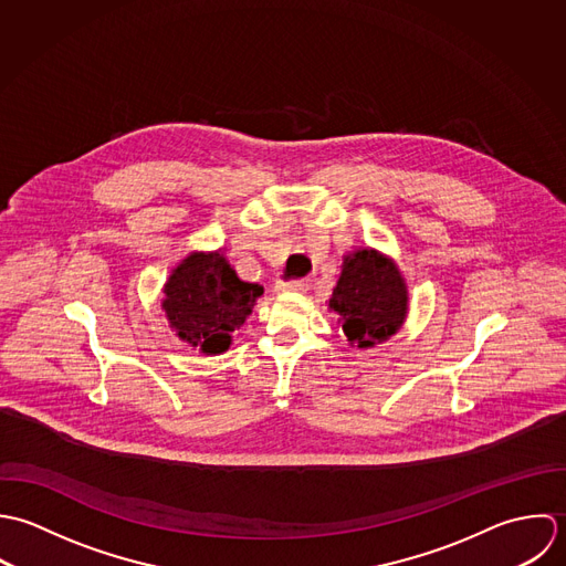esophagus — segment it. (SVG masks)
<instances>
[{"label": "esophagus", "instance_id": "esophagus-1", "mask_svg": "<svg viewBox=\"0 0 566 566\" xmlns=\"http://www.w3.org/2000/svg\"><path fill=\"white\" fill-rule=\"evenodd\" d=\"M308 286H311V282L306 277H297V280H289V282L277 284V291H282V293H304Z\"/></svg>", "mask_w": 566, "mask_h": 566}]
</instances>
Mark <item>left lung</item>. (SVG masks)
<instances>
[{
    "instance_id": "8db88e82",
    "label": "left lung",
    "mask_w": 566,
    "mask_h": 566,
    "mask_svg": "<svg viewBox=\"0 0 566 566\" xmlns=\"http://www.w3.org/2000/svg\"><path fill=\"white\" fill-rule=\"evenodd\" d=\"M349 343L371 347L396 335L407 315V286L391 260L360 249L343 260L331 304Z\"/></svg>"
}]
</instances>
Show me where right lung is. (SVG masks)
Here are the masks:
<instances>
[{
    "mask_svg": "<svg viewBox=\"0 0 566 566\" xmlns=\"http://www.w3.org/2000/svg\"><path fill=\"white\" fill-rule=\"evenodd\" d=\"M164 293L161 308L177 335L206 354H219L244 324L262 286L242 282L217 251L188 255L172 271Z\"/></svg>",
    "mask_w": 566,
    "mask_h": 566,
    "instance_id": "right-lung-1",
    "label": "right lung"
}]
</instances>
